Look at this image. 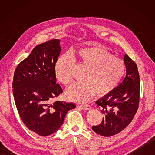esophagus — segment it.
<instances>
[{"label": "esophagus", "instance_id": "esophagus-1", "mask_svg": "<svg viewBox=\"0 0 155 155\" xmlns=\"http://www.w3.org/2000/svg\"><path fill=\"white\" fill-rule=\"evenodd\" d=\"M78 107H79L80 108H81L82 109H84V110H90L91 108V107L90 106L89 104H88L78 105Z\"/></svg>", "mask_w": 155, "mask_h": 155}]
</instances>
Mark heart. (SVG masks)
<instances>
[{
  "instance_id": "heart-1",
  "label": "heart",
  "mask_w": 155,
  "mask_h": 155,
  "mask_svg": "<svg viewBox=\"0 0 155 155\" xmlns=\"http://www.w3.org/2000/svg\"><path fill=\"white\" fill-rule=\"evenodd\" d=\"M71 57L78 67L85 68L83 77L84 81L72 84L67 91V97L72 101L87 102L96 93L100 97L109 94L124 74V61L99 47L77 49L71 52ZM71 58L68 54H63L55 64L56 77L64 85L73 80L74 64Z\"/></svg>"
}]
</instances>
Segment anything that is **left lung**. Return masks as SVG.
Masks as SVG:
<instances>
[{
	"mask_svg": "<svg viewBox=\"0 0 155 155\" xmlns=\"http://www.w3.org/2000/svg\"><path fill=\"white\" fill-rule=\"evenodd\" d=\"M126 76L110 93L96 101L104 115L103 120L92 129L98 134L110 137L124 129L135 115L139 105L140 77L137 66L126 54L124 57Z\"/></svg>",
	"mask_w": 155,
	"mask_h": 155,
	"instance_id": "1",
	"label": "left lung"
}]
</instances>
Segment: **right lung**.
Instances as JSON below:
<instances>
[{"mask_svg":"<svg viewBox=\"0 0 155 155\" xmlns=\"http://www.w3.org/2000/svg\"><path fill=\"white\" fill-rule=\"evenodd\" d=\"M61 51L58 39L38 45L15 71L12 92L19 116L29 130L40 136L57 131L67 112L76 107L72 103L52 102L63 92L54 70Z\"/></svg>","mask_w":155,"mask_h":155,"instance_id":"obj_1","label":"right lung"}]
</instances>
